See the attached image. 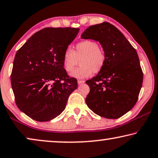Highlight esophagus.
Segmentation results:
<instances>
[{
    "label": "esophagus",
    "instance_id": "esophagus-1",
    "mask_svg": "<svg viewBox=\"0 0 158 158\" xmlns=\"http://www.w3.org/2000/svg\"><path fill=\"white\" fill-rule=\"evenodd\" d=\"M77 82H78V84L80 85V84H83L84 82H85V81H84V80H78V81Z\"/></svg>",
    "mask_w": 158,
    "mask_h": 158
}]
</instances>
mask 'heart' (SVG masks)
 <instances>
[{
	"mask_svg": "<svg viewBox=\"0 0 158 158\" xmlns=\"http://www.w3.org/2000/svg\"><path fill=\"white\" fill-rule=\"evenodd\" d=\"M80 59L81 66L72 72V77L76 79H85L90 77L93 72H99L105 63V54L99 48V44L94 41L86 40L79 42L74 51L71 47L66 48L63 54L62 64L67 72L74 69Z\"/></svg>",
	"mask_w": 158,
	"mask_h": 158,
	"instance_id": "heart-1",
	"label": "heart"
}]
</instances>
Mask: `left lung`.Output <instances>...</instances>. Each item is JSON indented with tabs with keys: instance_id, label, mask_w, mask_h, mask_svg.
<instances>
[{
	"instance_id": "8db88e82",
	"label": "left lung",
	"mask_w": 158,
	"mask_h": 158,
	"mask_svg": "<svg viewBox=\"0 0 158 158\" xmlns=\"http://www.w3.org/2000/svg\"><path fill=\"white\" fill-rule=\"evenodd\" d=\"M81 38L99 41L105 54L102 69L86 81L90 88L86 103L99 116L119 118L135 106L142 88L143 74L136 50L107 22L89 26Z\"/></svg>"
}]
</instances>
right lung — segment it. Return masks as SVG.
<instances>
[{
    "label": "right lung",
    "instance_id": "right-lung-1",
    "mask_svg": "<svg viewBox=\"0 0 158 158\" xmlns=\"http://www.w3.org/2000/svg\"><path fill=\"white\" fill-rule=\"evenodd\" d=\"M79 28H45L32 35L15 54L10 81L19 110L39 122L61 114L77 79L67 75L62 64L66 48Z\"/></svg>",
    "mask_w": 158,
    "mask_h": 158
}]
</instances>
